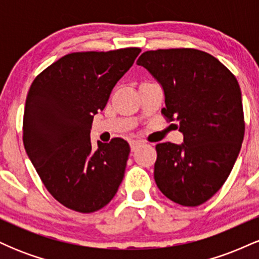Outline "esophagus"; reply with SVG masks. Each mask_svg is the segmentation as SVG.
<instances>
[{
	"label": "esophagus",
	"instance_id": "esophagus-1",
	"mask_svg": "<svg viewBox=\"0 0 259 259\" xmlns=\"http://www.w3.org/2000/svg\"><path fill=\"white\" fill-rule=\"evenodd\" d=\"M140 142L139 141H132L130 142V148H132V152H135L136 150L140 147Z\"/></svg>",
	"mask_w": 259,
	"mask_h": 259
}]
</instances>
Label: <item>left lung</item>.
<instances>
[{"mask_svg":"<svg viewBox=\"0 0 259 259\" xmlns=\"http://www.w3.org/2000/svg\"><path fill=\"white\" fill-rule=\"evenodd\" d=\"M139 65L162 85V114L179 127L184 144L156 146L154 180L162 194L185 207L209 200L233 169L243 135L241 90L230 70L196 49L146 51Z\"/></svg>","mask_w":259,"mask_h":259,"instance_id":"left-lung-1","label":"left lung"}]
</instances>
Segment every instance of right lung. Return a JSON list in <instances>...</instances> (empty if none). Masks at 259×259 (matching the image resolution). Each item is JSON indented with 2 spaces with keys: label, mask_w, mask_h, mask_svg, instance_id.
I'll return each mask as SVG.
<instances>
[{
  "label": "right lung",
  "mask_w": 259,
  "mask_h": 259,
  "mask_svg": "<svg viewBox=\"0 0 259 259\" xmlns=\"http://www.w3.org/2000/svg\"><path fill=\"white\" fill-rule=\"evenodd\" d=\"M141 50L65 55L35 78L23 118V142L47 191L80 213L108 204L124 178L129 144L120 138L97 142L90 130L117 81Z\"/></svg>",
  "instance_id": "obj_1"
}]
</instances>
